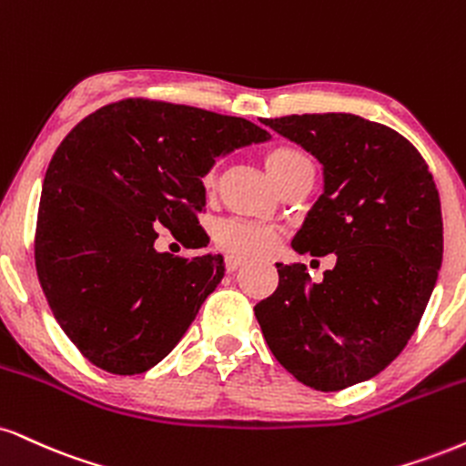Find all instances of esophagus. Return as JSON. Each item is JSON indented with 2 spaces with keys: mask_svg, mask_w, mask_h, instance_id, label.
Masks as SVG:
<instances>
[{
  "mask_svg": "<svg viewBox=\"0 0 466 466\" xmlns=\"http://www.w3.org/2000/svg\"><path fill=\"white\" fill-rule=\"evenodd\" d=\"M243 265H245L243 258H237V256H228V258H226V271H228V273L238 271V268L243 267Z\"/></svg>",
  "mask_w": 466,
  "mask_h": 466,
  "instance_id": "1",
  "label": "esophagus"
}]
</instances>
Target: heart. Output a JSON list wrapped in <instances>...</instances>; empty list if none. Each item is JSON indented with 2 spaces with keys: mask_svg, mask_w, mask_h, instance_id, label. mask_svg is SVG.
Masks as SVG:
<instances>
[{
  "mask_svg": "<svg viewBox=\"0 0 466 466\" xmlns=\"http://www.w3.org/2000/svg\"><path fill=\"white\" fill-rule=\"evenodd\" d=\"M265 167L271 173V177L278 182V187L282 188L290 177L312 165L301 151L289 147V145H278V147H271L265 154ZM215 184L217 169L210 167L201 176V188H204V193H212ZM212 238H215L217 248L226 251L228 256L265 258L276 249L279 240V229L273 226H262V223L243 221V218H228V221H221L215 228Z\"/></svg>",
  "mask_w": 466,
  "mask_h": 466,
  "instance_id": "1",
  "label": "heart"
}]
</instances>
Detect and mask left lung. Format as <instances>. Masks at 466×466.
Segmentation results:
<instances>
[{
	"instance_id": "left-lung-1",
	"label": "left lung",
	"mask_w": 466,
	"mask_h": 466,
	"mask_svg": "<svg viewBox=\"0 0 466 466\" xmlns=\"http://www.w3.org/2000/svg\"><path fill=\"white\" fill-rule=\"evenodd\" d=\"M262 123L323 165V195L293 249L336 265L319 284L301 262L276 265L256 319L301 384L343 390L389 367L421 321L442 262L439 190L417 147L382 123L350 112Z\"/></svg>"
}]
</instances>
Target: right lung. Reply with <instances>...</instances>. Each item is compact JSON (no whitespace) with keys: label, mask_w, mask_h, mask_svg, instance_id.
<instances>
[{"label":"right lung","mask_w":466,"mask_h":466,"mask_svg":"<svg viewBox=\"0 0 466 466\" xmlns=\"http://www.w3.org/2000/svg\"><path fill=\"white\" fill-rule=\"evenodd\" d=\"M267 138L240 116L143 97L66 134L43 179L35 260L56 321L88 362L145 373L177 345L226 268L221 256L160 254L156 228L206 248L201 176Z\"/></svg>","instance_id":"add662e5"}]
</instances>
